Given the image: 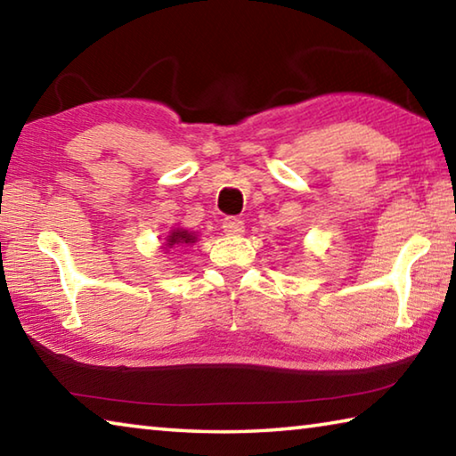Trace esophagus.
I'll list each match as a JSON object with an SVG mask.
<instances>
[{
	"label": "esophagus",
	"instance_id": "esophagus-1",
	"mask_svg": "<svg viewBox=\"0 0 456 456\" xmlns=\"http://www.w3.org/2000/svg\"><path fill=\"white\" fill-rule=\"evenodd\" d=\"M243 229H245V223L241 219H237V217L223 219V231H225L227 235H239V233H243Z\"/></svg>",
	"mask_w": 456,
	"mask_h": 456
}]
</instances>
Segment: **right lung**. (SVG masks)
Returning <instances> with one entry per match:
<instances>
[{"label":"right lung","instance_id":"right-lung-1","mask_svg":"<svg viewBox=\"0 0 456 456\" xmlns=\"http://www.w3.org/2000/svg\"><path fill=\"white\" fill-rule=\"evenodd\" d=\"M195 235L192 233H189V231H184V229H175L171 235L167 237V245H179V243H195Z\"/></svg>","mask_w":456,"mask_h":456}]
</instances>
